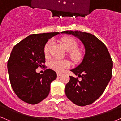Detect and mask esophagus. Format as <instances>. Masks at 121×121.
Instances as JSON below:
<instances>
[{"instance_id":"1","label":"esophagus","mask_w":121,"mask_h":121,"mask_svg":"<svg viewBox=\"0 0 121 121\" xmlns=\"http://www.w3.org/2000/svg\"><path fill=\"white\" fill-rule=\"evenodd\" d=\"M62 74L61 73H57V76H58V77L60 76H61Z\"/></svg>"}]
</instances>
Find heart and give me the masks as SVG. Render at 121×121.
Masks as SVG:
<instances>
[{
	"label": "heart",
	"mask_w": 121,
	"mask_h": 121,
	"mask_svg": "<svg viewBox=\"0 0 121 121\" xmlns=\"http://www.w3.org/2000/svg\"><path fill=\"white\" fill-rule=\"evenodd\" d=\"M61 43L63 47L67 51L70 58L74 62H79L82 59L84 54L82 50L78 49V44L76 40L71 37H64L61 39ZM53 44V41L50 40L47 42L44 47V53L47 54L50 48ZM70 63L67 60H59L54 59L50 62V66L53 70L58 72L63 71L64 68L70 67Z\"/></svg>",
	"instance_id": "b5f03b06"
}]
</instances>
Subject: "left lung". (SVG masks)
<instances>
[{
	"label": "left lung",
	"mask_w": 121,
	"mask_h": 121,
	"mask_svg": "<svg viewBox=\"0 0 121 121\" xmlns=\"http://www.w3.org/2000/svg\"><path fill=\"white\" fill-rule=\"evenodd\" d=\"M79 39L85 47L81 64L71 70L82 80L70 76L65 92L71 102L79 106L93 103L102 95L112 76L113 61L103 42L90 33L79 31H65Z\"/></svg>",
	"instance_id": "left-lung-1"
}]
</instances>
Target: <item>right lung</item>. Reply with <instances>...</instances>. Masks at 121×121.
Masks as SVG:
<instances>
[{
  "label": "right lung",
  "instance_id": "right-lung-1",
  "mask_svg": "<svg viewBox=\"0 0 121 121\" xmlns=\"http://www.w3.org/2000/svg\"><path fill=\"white\" fill-rule=\"evenodd\" d=\"M58 32L31 35L15 45L7 64L13 90L19 99L28 104L39 103L48 96L51 82L56 73L47 69L43 74L36 73L45 62L44 47Z\"/></svg>",
  "mask_w": 121,
  "mask_h": 121
}]
</instances>
